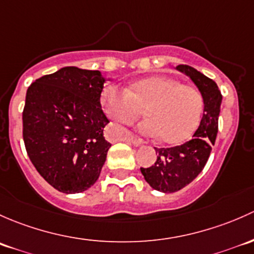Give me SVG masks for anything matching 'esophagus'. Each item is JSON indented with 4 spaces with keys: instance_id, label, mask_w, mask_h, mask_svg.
<instances>
[{
    "instance_id": "obj_1",
    "label": "esophagus",
    "mask_w": 254,
    "mask_h": 254,
    "mask_svg": "<svg viewBox=\"0 0 254 254\" xmlns=\"http://www.w3.org/2000/svg\"><path fill=\"white\" fill-rule=\"evenodd\" d=\"M126 140H127V142L132 143V144L135 145V146L143 144V140L140 139V138L134 137V135H132V134H129V135H128V137H126Z\"/></svg>"
}]
</instances>
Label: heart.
<instances>
[{"label":"heart","instance_id":"b5f03b06","mask_svg":"<svg viewBox=\"0 0 254 254\" xmlns=\"http://www.w3.org/2000/svg\"><path fill=\"white\" fill-rule=\"evenodd\" d=\"M101 99L106 114L119 124H130L144 109L146 119L138 126L139 132L171 145L184 143L194 133L204 110L199 89L166 75L144 78L127 89L106 85Z\"/></svg>","mask_w":254,"mask_h":254}]
</instances>
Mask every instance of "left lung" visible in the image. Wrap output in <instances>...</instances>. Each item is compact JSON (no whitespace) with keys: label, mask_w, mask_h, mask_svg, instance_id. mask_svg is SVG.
I'll return each mask as SVG.
<instances>
[{"label":"left lung","mask_w":254,"mask_h":254,"mask_svg":"<svg viewBox=\"0 0 254 254\" xmlns=\"http://www.w3.org/2000/svg\"><path fill=\"white\" fill-rule=\"evenodd\" d=\"M176 69L188 75L200 90L204 98V112L192 139L172 148H155L158 153L155 164L146 169L140 167V172L150 187L164 193L182 190L204 169L218 134L223 100L216 83L199 70L187 64H179Z\"/></svg>","instance_id":"8db88e82"}]
</instances>
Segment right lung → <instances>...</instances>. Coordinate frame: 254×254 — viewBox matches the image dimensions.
I'll return each instance as SVG.
<instances>
[{
	"label": "right lung",
	"mask_w": 254,
	"mask_h": 254,
	"mask_svg": "<svg viewBox=\"0 0 254 254\" xmlns=\"http://www.w3.org/2000/svg\"><path fill=\"white\" fill-rule=\"evenodd\" d=\"M105 78L99 70L64 67L27 90L23 139L46 182L64 193L87 190L99 179L111 144L100 104Z\"/></svg>",
	"instance_id": "obj_1"
}]
</instances>
